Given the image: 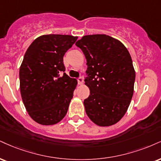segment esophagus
I'll list each match as a JSON object with an SVG mask.
<instances>
[{
  "label": "esophagus",
  "instance_id": "esophagus-1",
  "mask_svg": "<svg viewBox=\"0 0 161 161\" xmlns=\"http://www.w3.org/2000/svg\"><path fill=\"white\" fill-rule=\"evenodd\" d=\"M77 81H78V84L79 85H82L83 83V78L82 77H79L78 79H77Z\"/></svg>",
  "mask_w": 161,
  "mask_h": 161
}]
</instances>
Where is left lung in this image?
Listing matches in <instances>:
<instances>
[{"label":"left lung","instance_id":"1","mask_svg":"<svg viewBox=\"0 0 161 161\" xmlns=\"http://www.w3.org/2000/svg\"><path fill=\"white\" fill-rule=\"evenodd\" d=\"M75 46L82 49L88 66L87 115L101 127L115 125L125 115L133 94L136 74L128 50L106 34L84 36Z\"/></svg>","mask_w":161,"mask_h":161}]
</instances>
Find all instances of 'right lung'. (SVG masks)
I'll return each instance as SVG.
<instances>
[{"instance_id":"1","label":"right lung","mask_w":161,"mask_h":161,"mask_svg":"<svg viewBox=\"0 0 161 161\" xmlns=\"http://www.w3.org/2000/svg\"><path fill=\"white\" fill-rule=\"evenodd\" d=\"M77 38L42 35L25 52L19 69L20 92L27 112L36 123L55 125L67 114L77 81L64 73L63 57Z\"/></svg>"}]
</instances>
